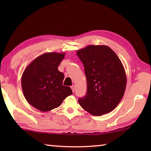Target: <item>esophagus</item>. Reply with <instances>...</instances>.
I'll return each mask as SVG.
<instances>
[{
    "label": "esophagus",
    "mask_w": 151,
    "mask_h": 151,
    "mask_svg": "<svg viewBox=\"0 0 151 151\" xmlns=\"http://www.w3.org/2000/svg\"><path fill=\"white\" fill-rule=\"evenodd\" d=\"M70 88H71V89H72V91H73V93L75 92V86H72L71 87H70Z\"/></svg>",
    "instance_id": "1"
}]
</instances>
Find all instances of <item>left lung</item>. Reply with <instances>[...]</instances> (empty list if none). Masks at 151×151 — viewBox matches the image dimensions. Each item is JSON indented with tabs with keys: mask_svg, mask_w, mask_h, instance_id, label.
Listing matches in <instances>:
<instances>
[{
	"mask_svg": "<svg viewBox=\"0 0 151 151\" xmlns=\"http://www.w3.org/2000/svg\"><path fill=\"white\" fill-rule=\"evenodd\" d=\"M76 54L84 66L87 93L80 98L81 107L95 116L108 114L123 98L127 75L121 61L106 45H88Z\"/></svg>",
	"mask_w": 151,
	"mask_h": 151,
	"instance_id": "obj_1",
	"label": "left lung"
}]
</instances>
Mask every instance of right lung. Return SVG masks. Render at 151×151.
Returning <instances> with one entry per match:
<instances>
[{"mask_svg": "<svg viewBox=\"0 0 151 151\" xmlns=\"http://www.w3.org/2000/svg\"><path fill=\"white\" fill-rule=\"evenodd\" d=\"M65 53L47 52L34 60L22 75V92L28 103L41 111L58 108L72 93L63 85L64 75L58 67Z\"/></svg>", "mask_w": 151, "mask_h": 151, "instance_id": "right-lung-1", "label": "right lung"}]
</instances>
